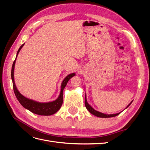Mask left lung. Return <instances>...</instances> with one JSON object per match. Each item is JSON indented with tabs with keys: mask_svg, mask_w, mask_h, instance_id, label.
<instances>
[{
	"mask_svg": "<svg viewBox=\"0 0 150 150\" xmlns=\"http://www.w3.org/2000/svg\"><path fill=\"white\" fill-rule=\"evenodd\" d=\"M133 102V101H131L128 106H127V107L126 108H128L130 104H131V103ZM85 106L86 108V109L91 113V114H93V115L96 116H98V117H115V116H116L117 115H118L120 114V112L119 113H116V114H112V115H106V114H104V113H102L101 112H99L96 110H95L94 109H93L91 106L89 104H88V103L87 102V100H86V95H85ZM125 108V109H126Z\"/></svg>",
	"mask_w": 150,
	"mask_h": 150,
	"instance_id": "1",
	"label": "left lung"
}]
</instances>
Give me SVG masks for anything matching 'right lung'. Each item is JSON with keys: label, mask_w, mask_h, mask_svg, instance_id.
<instances>
[{"label": "right lung", "mask_w": 150, "mask_h": 150, "mask_svg": "<svg viewBox=\"0 0 150 150\" xmlns=\"http://www.w3.org/2000/svg\"><path fill=\"white\" fill-rule=\"evenodd\" d=\"M24 45V44H22L19 49V50H18L16 59L14 61H13L12 67L11 78H12V83H13V91H14V93L17 99V100L19 101V102L21 103V105L25 109H27V110H29L32 112L34 113V114L39 115H42V116L52 115L54 114V113H56L61 108L63 102V90H64V88L66 87L68 81H69L72 77L75 76V73H72L69 74L66 77L64 80H63L62 83L61 84V89L60 94L58 98L55 101H52V102H49V103H39L24 97L23 95H22L19 93V91L17 90L15 84L14 78H13V72H14V67H15L16 58L17 57L18 54H19V51H21L22 47H23Z\"/></svg>", "instance_id": "add662e5"}]
</instances>
